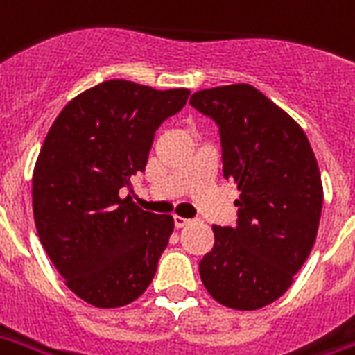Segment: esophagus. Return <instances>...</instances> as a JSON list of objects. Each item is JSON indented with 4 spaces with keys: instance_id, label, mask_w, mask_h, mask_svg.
<instances>
[{
    "instance_id": "34e87169",
    "label": "esophagus",
    "mask_w": 355,
    "mask_h": 355,
    "mask_svg": "<svg viewBox=\"0 0 355 355\" xmlns=\"http://www.w3.org/2000/svg\"><path fill=\"white\" fill-rule=\"evenodd\" d=\"M173 222H175V227H178V230H180V227H184V225L190 224L191 220H188V218H182V216H178V214H175V216H173Z\"/></svg>"
}]
</instances>
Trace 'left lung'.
<instances>
[{
    "mask_svg": "<svg viewBox=\"0 0 355 355\" xmlns=\"http://www.w3.org/2000/svg\"><path fill=\"white\" fill-rule=\"evenodd\" d=\"M191 107L220 128L224 177L237 190V225H212L214 248L199 263L212 299L256 311L284 295L309 258L324 186L301 125L250 84L196 92Z\"/></svg>",
    "mask_w": 355,
    "mask_h": 355,
    "instance_id": "8db88e82",
    "label": "left lung"
}]
</instances>
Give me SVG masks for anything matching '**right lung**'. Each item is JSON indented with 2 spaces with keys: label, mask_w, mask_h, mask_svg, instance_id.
Listing matches in <instances>:
<instances>
[{
  "label": "right lung",
  "mask_w": 355,
  "mask_h": 355,
  "mask_svg": "<svg viewBox=\"0 0 355 355\" xmlns=\"http://www.w3.org/2000/svg\"><path fill=\"white\" fill-rule=\"evenodd\" d=\"M188 96L105 80L73 97L46 133L31 178L37 235L65 286L97 309L133 303L156 275L173 216L122 193L146 167L157 128Z\"/></svg>",
  "instance_id": "add662e5"
}]
</instances>
